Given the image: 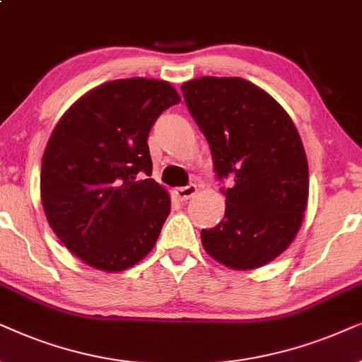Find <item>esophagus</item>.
I'll return each instance as SVG.
<instances>
[{
  "instance_id": "esophagus-1",
  "label": "esophagus",
  "mask_w": 362,
  "mask_h": 362,
  "mask_svg": "<svg viewBox=\"0 0 362 362\" xmlns=\"http://www.w3.org/2000/svg\"><path fill=\"white\" fill-rule=\"evenodd\" d=\"M195 194H197V185L180 187V189H177V190H175L177 199H178V200H182V202H185V200L192 199V197H194Z\"/></svg>"
}]
</instances>
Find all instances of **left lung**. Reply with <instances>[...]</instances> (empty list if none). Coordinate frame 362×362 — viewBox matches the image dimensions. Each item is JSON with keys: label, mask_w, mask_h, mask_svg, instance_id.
<instances>
[{"label": "left lung", "mask_w": 362, "mask_h": 362, "mask_svg": "<svg viewBox=\"0 0 362 362\" xmlns=\"http://www.w3.org/2000/svg\"><path fill=\"white\" fill-rule=\"evenodd\" d=\"M185 104L209 142L225 216L202 230V245L231 269H255L290 247L301 228L310 175L301 137L285 109L242 77L204 76L182 84Z\"/></svg>", "instance_id": "1"}]
</instances>
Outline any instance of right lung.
<instances>
[{
    "instance_id": "right-lung-1",
    "label": "right lung",
    "mask_w": 362,
    "mask_h": 362,
    "mask_svg": "<svg viewBox=\"0 0 362 362\" xmlns=\"http://www.w3.org/2000/svg\"><path fill=\"white\" fill-rule=\"evenodd\" d=\"M180 103L167 81L131 77L77 99L56 124L41 163L47 223L72 255L103 272L137 264L157 243L170 197L153 178L147 139Z\"/></svg>"
}]
</instances>
